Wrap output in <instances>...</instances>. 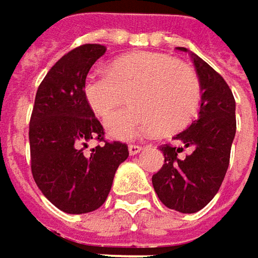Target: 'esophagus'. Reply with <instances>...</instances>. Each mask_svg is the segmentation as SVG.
Listing matches in <instances>:
<instances>
[{"label":"esophagus","mask_w":258,"mask_h":258,"mask_svg":"<svg viewBox=\"0 0 258 258\" xmlns=\"http://www.w3.org/2000/svg\"><path fill=\"white\" fill-rule=\"evenodd\" d=\"M141 149H143V147H141V146H139V144H130L128 146V151L131 156H136L137 153H140Z\"/></svg>","instance_id":"esophagus-1"}]
</instances>
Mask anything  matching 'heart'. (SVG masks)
<instances>
[{
    "label": "heart",
    "mask_w": 258,
    "mask_h": 258,
    "mask_svg": "<svg viewBox=\"0 0 258 258\" xmlns=\"http://www.w3.org/2000/svg\"><path fill=\"white\" fill-rule=\"evenodd\" d=\"M133 104L110 113L125 99ZM84 94L98 117L107 118L111 137L128 140L156 130L172 133L195 117L201 86L195 72L172 56L133 53L119 57L111 69H96L86 76Z\"/></svg>",
    "instance_id": "1"
}]
</instances>
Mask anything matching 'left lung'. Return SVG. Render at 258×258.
I'll list each match as a JSON object with an SVG mask.
<instances>
[{"label": "left lung", "instance_id": "8db88e82", "mask_svg": "<svg viewBox=\"0 0 258 258\" xmlns=\"http://www.w3.org/2000/svg\"><path fill=\"white\" fill-rule=\"evenodd\" d=\"M177 50L189 51L185 47ZM189 54L202 89L199 117L173 137L182 146L160 147L164 164L151 177L162 204L182 214L201 211L217 195L230 164L237 130L235 99L230 86L198 54ZM183 148L189 149L185 158L180 156Z\"/></svg>", "mask_w": 258, "mask_h": 258}]
</instances>
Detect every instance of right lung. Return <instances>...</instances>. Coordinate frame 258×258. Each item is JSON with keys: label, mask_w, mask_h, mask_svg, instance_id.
Wrapping results in <instances>:
<instances>
[{"label": "right lung", "mask_w": 258, "mask_h": 258, "mask_svg": "<svg viewBox=\"0 0 258 258\" xmlns=\"http://www.w3.org/2000/svg\"><path fill=\"white\" fill-rule=\"evenodd\" d=\"M102 44H82L54 63L41 81L30 118L31 173L41 194L66 214L92 212L107 201L124 143L104 140V128L86 102L84 85ZM91 140L103 144L86 152Z\"/></svg>", "instance_id": "add662e5"}]
</instances>
